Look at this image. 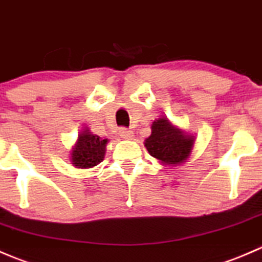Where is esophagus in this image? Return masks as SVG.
<instances>
[{
  "mask_svg": "<svg viewBox=\"0 0 262 262\" xmlns=\"http://www.w3.org/2000/svg\"><path fill=\"white\" fill-rule=\"evenodd\" d=\"M120 135H121V137H122V139H125V140H132V139H134V131L127 130V128H121Z\"/></svg>",
  "mask_w": 262,
  "mask_h": 262,
  "instance_id": "esophagus-1",
  "label": "esophagus"
}]
</instances>
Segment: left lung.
Listing matches in <instances>:
<instances>
[{
	"instance_id": "1",
	"label": "left lung",
	"mask_w": 262,
	"mask_h": 262,
	"mask_svg": "<svg viewBox=\"0 0 262 262\" xmlns=\"http://www.w3.org/2000/svg\"><path fill=\"white\" fill-rule=\"evenodd\" d=\"M195 136L173 125L167 117H160L151 123V135L145 139L149 154L164 167L182 165L190 158Z\"/></svg>"
}]
</instances>
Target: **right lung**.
<instances>
[{"mask_svg":"<svg viewBox=\"0 0 262 262\" xmlns=\"http://www.w3.org/2000/svg\"><path fill=\"white\" fill-rule=\"evenodd\" d=\"M108 141V139L92 134L88 127L84 128L72 146L70 162L79 169H89L95 167L104 159Z\"/></svg>","mask_w":262,"mask_h":262,"instance_id":"right-lung-1","label":"right lung"}]
</instances>
